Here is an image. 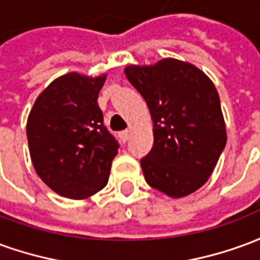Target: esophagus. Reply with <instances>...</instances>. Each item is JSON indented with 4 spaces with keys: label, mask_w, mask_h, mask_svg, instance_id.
<instances>
[{
    "label": "esophagus",
    "mask_w": 260,
    "mask_h": 260,
    "mask_svg": "<svg viewBox=\"0 0 260 260\" xmlns=\"http://www.w3.org/2000/svg\"><path fill=\"white\" fill-rule=\"evenodd\" d=\"M129 136H131V131L129 129L122 131V132L119 134V139H121L122 142H126L128 139H129Z\"/></svg>",
    "instance_id": "1"
}]
</instances>
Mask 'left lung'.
<instances>
[{"mask_svg": "<svg viewBox=\"0 0 260 260\" xmlns=\"http://www.w3.org/2000/svg\"><path fill=\"white\" fill-rule=\"evenodd\" d=\"M153 121L152 150L141 160L149 185L184 198L205 185L227 142L220 99L210 78L191 62L163 58L126 65Z\"/></svg>", "mask_w": 260, "mask_h": 260, "instance_id": "8db88e82", "label": "left lung"}]
</instances>
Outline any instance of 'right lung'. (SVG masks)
Masks as SVG:
<instances>
[{
    "label": "right lung",
    "mask_w": 260,
    "mask_h": 260,
    "mask_svg": "<svg viewBox=\"0 0 260 260\" xmlns=\"http://www.w3.org/2000/svg\"><path fill=\"white\" fill-rule=\"evenodd\" d=\"M107 74L69 72L31 107L26 135L37 175L55 193L80 201L107 185L118 143L103 125L97 97Z\"/></svg>",
    "instance_id": "1"
}]
</instances>
